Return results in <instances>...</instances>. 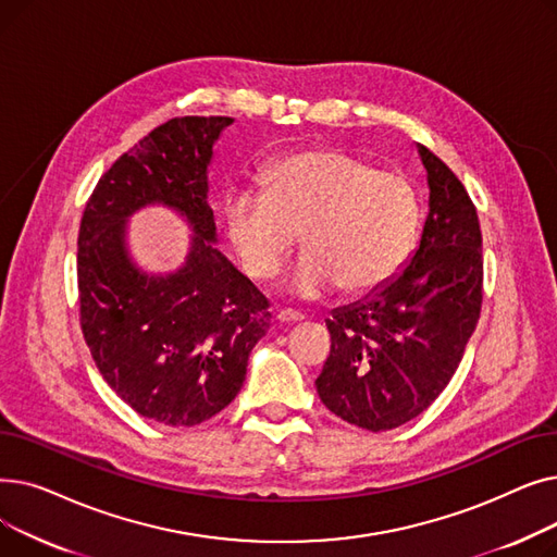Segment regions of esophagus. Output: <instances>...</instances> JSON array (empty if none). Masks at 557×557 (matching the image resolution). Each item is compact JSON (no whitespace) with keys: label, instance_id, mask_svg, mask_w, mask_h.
I'll return each instance as SVG.
<instances>
[{"label":"esophagus","instance_id":"34e87169","mask_svg":"<svg viewBox=\"0 0 557 557\" xmlns=\"http://www.w3.org/2000/svg\"><path fill=\"white\" fill-rule=\"evenodd\" d=\"M305 315L302 313H296V311H280L277 313V323H282V325H294V323H300Z\"/></svg>","mask_w":557,"mask_h":557}]
</instances>
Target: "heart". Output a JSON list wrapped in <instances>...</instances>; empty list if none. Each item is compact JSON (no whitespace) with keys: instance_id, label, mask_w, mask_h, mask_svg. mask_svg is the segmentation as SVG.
<instances>
[{"instance_id":"heart-1","label":"heart","mask_w":557,"mask_h":557,"mask_svg":"<svg viewBox=\"0 0 557 557\" xmlns=\"http://www.w3.org/2000/svg\"><path fill=\"white\" fill-rule=\"evenodd\" d=\"M225 237L248 275H275L300 234L305 255L284 294L318 300L343 286L368 294L388 284L411 257L420 205L399 173L336 149L294 153L263 173V191H234L223 210Z\"/></svg>"}]
</instances>
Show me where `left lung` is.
<instances>
[{
  "label": "left lung",
  "instance_id": "8db88e82",
  "mask_svg": "<svg viewBox=\"0 0 557 557\" xmlns=\"http://www.w3.org/2000/svg\"><path fill=\"white\" fill-rule=\"evenodd\" d=\"M418 156L429 187L418 248L388 284L332 311V352L315 379L334 416L374 433L411 422L447 388L483 300L474 202L426 146Z\"/></svg>",
  "mask_w": 557,
  "mask_h": 557
}]
</instances>
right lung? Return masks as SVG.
I'll use <instances>...</instances> for the list:
<instances>
[{
  "mask_svg": "<svg viewBox=\"0 0 557 557\" xmlns=\"http://www.w3.org/2000/svg\"><path fill=\"white\" fill-rule=\"evenodd\" d=\"M232 122L181 116L158 126L101 175L81 219L85 343L108 386L141 418L166 426L221 413L271 327L269 300L216 248L208 173ZM156 203L193 232L186 261L164 274L141 270L127 244L129 216Z\"/></svg>",
  "mask_w": 557,
  "mask_h": 557,
  "instance_id": "add662e5",
  "label": "right lung"
}]
</instances>
